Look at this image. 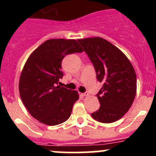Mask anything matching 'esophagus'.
Listing matches in <instances>:
<instances>
[{
	"label": "esophagus",
	"mask_w": 156,
	"mask_h": 156,
	"mask_svg": "<svg viewBox=\"0 0 156 156\" xmlns=\"http://www.w3.org/2000/svg\"><path fill=\"white\" fill-rule=\"evenodd\" d=\"M88 93L87 92H85V93H81V95L83 96V97H86V96H88Z\"/></svg>",
	"instance_id": "esophagus-1"
}]
</instances>
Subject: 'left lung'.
<instances>
[{
    "label": "left lung",
    "mask_w": 156,
    "mask_h": 156,
    "mask_svg": "<svg viewBox=\"0 0 156 156\" xmlns=\"http://www.w3.org/2000/svg\"><path fill=\"white\" fill-rule=\"evenodd\" d=\"M78 41L94 64L97 80L103 82L97 95L100 107L91 116L103 123L116 122L127 112L134 100V69L122 50L103 37H87Z\"/></svg>",
    "instance_id": "8db88e82"
}]
</instances>
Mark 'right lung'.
Returning <instances> with one entry per match:
<instances>
[{
    "instance_id": "1",
    "label": "right lung",
    "mask_w": 156,
    "mask_h": 156,
    "mask_svg": "<svg viewBox=\"0 0 156 156\" xmlns=\"http://www.w3.org/2000/svg\"><path fill=\"white\" fill-rule=\"evenodd\" d=\"M83 51L75 39H50L29 56L20 75L19 90L28 112L38 122L53 126L70 117L79 95L77 90L57 86L63 76L61 64L66 55Z\"/></svg>"
}]
</instances>
